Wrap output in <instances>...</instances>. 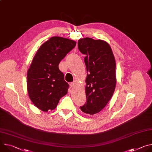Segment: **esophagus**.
I'll list each match as a JSON object with an SVG mask.
<instances>
[{
  "instance_id": "esophagus-1",
  "label": "esophagus",
  "mask_w": 152,
  "mask_h": 152,
  "mask_svg": "<svg viewBox=\"0 0 152 152\" xmlns=\"http://www.w3.org/2000/svg\"><path fill=\"white\" fill-rule=\"evenodd\" d=\"M77 82H76V81H75V80H74L73 82H72V83H70V86H71V87L72 88H74L75 86L77 85Z\"/></svg>"
}]
</instances>
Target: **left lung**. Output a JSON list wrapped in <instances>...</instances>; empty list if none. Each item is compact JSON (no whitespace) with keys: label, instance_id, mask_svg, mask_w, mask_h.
I'll return each mask as SVG.
<instances>
[{"label":"left lung","instance_id":"8db88e82","mask_svg":"<svg viewBox=\"0 0 152 152\" xmlns=\"http://www.w3.org/2000/svg\"><path fill=\"white\" fill-rule=\"evenodd\" d=\"M78 49L85 55L87 72L85 80L86 102L80 106L85 114L99 113L111 99L116 85V64L108 43L101 39L84 38L78 40Z\"/></svg>","mask_w":152,"mask_h":152}]
</instances>
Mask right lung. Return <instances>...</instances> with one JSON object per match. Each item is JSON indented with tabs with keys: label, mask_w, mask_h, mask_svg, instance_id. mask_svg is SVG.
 I'll use <instances>...</instances> for the list:
<instances>
[{
	"label": "right lung",
	"mask_w": 152,
	"mask_h": 152,
	"mask_svg": "<svg viewBox=\"0 0 152 152\" xmlns=\"http://www.w3.org/2000/svg\"><path fill=\"white\" fill-rule=\"evenodd\" d=\"M76 45L73 40L53 37L34 56L27 73V88L30 99L40 110L55 109L60 99L67 93L69 85L58 66Z\"/></svg>",
	"instance_id": "add662e5"
}]
</instances>
